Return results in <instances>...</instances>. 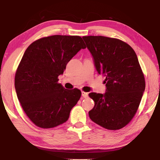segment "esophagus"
<instances>
[{
	"label": "esophagus",
	"instance_id": "34e87169",
	"mask_svg": "<svg viewBox=\"0 0 160 160\" xmlns=\"http://www.w3.org/2000/svg\"><path fill=\"white\" fill-rule=\"evenodd\" d=\"M82 96L83 98H87L88 97V93L84 92V91H82Z\"/></svg>",
	"mask_w": 160,
	"mask_h": 160
}]
</instances>
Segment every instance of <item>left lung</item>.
<instances>
[{
	"mask_svg": "<svg viewBox=\"0 0 160 160\" xmlns=\"http://www.w3.org/2000/svg\"><path fill=\"white\" fill-rule=\"evenodd\" d=\"M99 74L105 76L107 92L90 93L95 102L89 112L95 123L108 130L124 127L136 113L145 90V79L136 53L121 40L83 36Z\"/></svg>",
	"mask_w": 160,
	"mask_h": 160,
	"instance_id": "left-lung-1",
	"label": "left lung"
}]
</instances>
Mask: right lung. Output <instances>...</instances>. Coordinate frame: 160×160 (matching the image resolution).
<instances>
[{
	"label": "right lung",
	"instance_id": "add662e5",
	"mask_svg": "<svg viewBox=\"0 0 160 160\" xmlns=\"http://www.w3.org/2000/svg\"><path fill=\"white\" fill-rule=\"evenodd\" d=\"M85 48L79 36L54 35L36 40L24 53L15 74V89L23 111L37 127L53 128L69 119L81 91L64 89L58 76Z\"/></svg>",
	"mask_w": 160,
	"mask_h": 160
}]
</instances>
